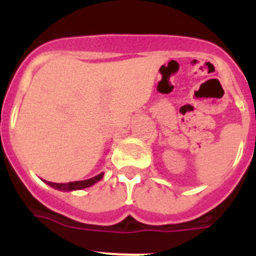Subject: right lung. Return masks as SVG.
<instances>
[{"label":"right lung","instance_id":"obj_1","mask_svg":"<svg viewBox=\"0 0 256 256\" xmlns=\"http://www.w3.org/2000/svg\"><path fill=\"white\" fill-rule=\"evenodd\" d=\"M104 177V173L97 174L96 177H92L90 180H76V182H69V183H54V182H47V184L56 190H60V191H74V190H83L87 188V187H91L92 184H94L96 182L101 180Z\"/></svg>","mask_w":256,"mask_h":256}]
</instances>
